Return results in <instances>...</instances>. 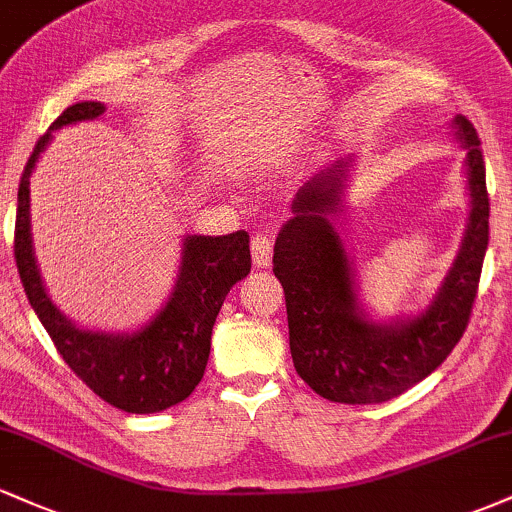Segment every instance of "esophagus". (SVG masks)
Wrapping results in <instances>:
<instances>
[{"instance_id":"esophagus-1","label":"esophagus","mask_w":512,"mask_h":512,"mask_svg":"<svg viewBox=\"0 0 512 512\" xmlns=\"http://www.w3.org/2000/svg\"><path fill=\"white\" fill-rule=\"evenodd\" d=\"M272 233L269 231H260L255 238H252V262H255V267H267L269 262H272Z\"/></svg>"}]
</instances>
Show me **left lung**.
Wrapping results in <instances>:
<instances>
[{
    "mask_svg": "<svg viewBox=\"0 0 512 512\" xmlns=\"http://www.w3.org/2000/svg\"><path fill=\"white\" fill-rule=\"evenodd\" d=\"M450 132L464 151L469 221L455 262L419 313L383 320L361 301L354 257L334 226L351 158L320 170L293 197V216L274 243V276L284 286L293 366L330 402L380 404L402 395L467 330L489 245V195L477 129L457 115Z\"/></svg>",
    "mask_w": 512,
    "mask_h": 512,
    "instance_id": "obj_1",
    "label": "left lung"
}]
</instances>
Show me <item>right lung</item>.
I'll return each mask as SVG.
<instances>
[{"label": "right lung", "instance_id": "1", "mask_svg": "<svg viewBox=\"0 0 512 512\" xmlns=\"http://www.w3.org/2000/svg\"><path fill=\"white\" fill-rule=\"evenodd\" d=\"M101 101L69 105L38 139L19 185L14 255L28 303L48 330L64 363L113 407L127 414H156L175 407L202 380L211 351V330L228 291L250 274V236L182 238L178 279L156 315L132 332H105L76 325L57 308L40 276L31 231V175L52 142V132L96 120Z\"/></svg>", "mask_w": 512, "mask_h": 512}]
</instances>
